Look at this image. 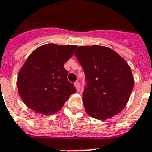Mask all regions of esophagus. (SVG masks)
Returning a JSON list of instances; mask_svg holds the SVG:
<instances>
[{
    "label": "esophagus",
    "mask_w": 152,
    "mask_h": 152,
    "mask_svg": "<svg viewBox=\"0 0 152 152\" xmlns=\"http://www.w3.org/2000/svg\"><path fill=\"white\" fill-rule=\"evenodd\" d=\"M74 85L76 87V89L77 91H79L80 90V83H79L78 81H76V82L74 83Z\"/></svg>",
    "instance_id": "esophagus-1"
}]
</instances>
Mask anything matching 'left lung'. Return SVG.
Listing matches in <instances>:
<instances>
[{
    "label": "left lung",
    "mask_w": 152,
    "mask_h": 152,
    "mask_svg": "<svg viewBox=\"0 0 152 152\" xmlns=\"http://www.w3.org/2000/svg\"><path fill=\"white\" fill-rule=\"evenodd\" d=\"M74 55L85 74L83 102L86 112L99 120L120 113L134 86L129 64L105 46H79Z\"/></svg>",
    "instance_id": "1"
}]
</instances>
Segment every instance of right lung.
I'll return each instance as SVG.
<instances>
[{
  "label": "right lung",
  "instance_id": "1",
  "mask_svg": "<svg viewBox=\"0 0 152 152\" xmlns=\"http://www.w3.org/2000/svg\"><path fill=\"white\" fill-rule=\"evenodd\" d=\"M76 47L46 44L27 57L17 77L18 91L27 107L42 114H52L76 92L64 64Z\"/></svg>",
  "mask_w": 152,
  "mask_h": 152
}]
</instances>
